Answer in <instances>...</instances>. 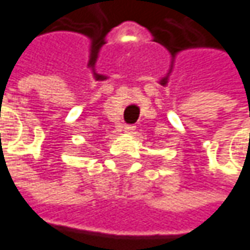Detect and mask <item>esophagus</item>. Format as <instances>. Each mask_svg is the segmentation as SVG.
Instances as JSON below:
<instances>
[{"label": "esophagus", "instance_id": "1", "mask_svg": "<svg viewBox=\"0 0 250 250\" xmlns=\"http://www.w3.org/2000/svg\"><path fill=\"white\" fill-rule=\"evenodd\" d=\"M123 130H125V133H134V130H136V125H125V127H123Z\"/></svg>", "mask_w": 250, "mask_h": 250}]
</instances>
